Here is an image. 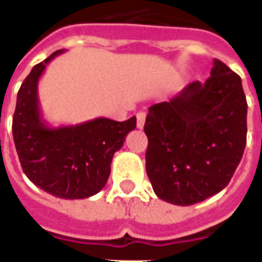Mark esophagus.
Instances as JSON below:
<instances>
[{"label": "esophagus", "instance_id": "obj_1", "mask_svg": "<svg viewBox=\"0 0 262 262\" xmlns=\"http://www.w3.org/2000/svg\"><path fill=\"white\" fill-rule=\"evenodd\" d=\"M136 118H137V127H139V129H143L144 122H146V113L139 112L136 115Z\"/></svg>", "mask_w": 262, "mask_h": 262}]
</instances>
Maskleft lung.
Segmentation results:
<instances>
[{
	"label": "left lung",
	"instance_id": "left-lung-1",
	"mask_svg": "<svg viewBox=\"0 0 262 262\" xmlns=\"http://www.w3.org/2000/svg\"><path fill=\"white\" fill-rule=\"evenodd\" d=\"M146 173L159 199L191 206L226 187L247 143V99L238 75L214 59L169 102L150 106Z\"/></svg>",
	"mask_w": 262,
	"mask_h": 262
}]
</instances>
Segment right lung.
Here are the masks:
<instances>
[{
    "label": "right lung",
    "mask_w": 262,
    "mask_h": 262,
    "mask_svg": "<svg viewBox=\"0 0 262 262\" xmlns=\"http://www.w3.org/2000/svg\"><path fill=\"white\" fill-rule=\"evenodd\" d=\"M59 49L32 68L16 96L12 136L24 173L49 194L79 200L105 187L113 155L136 127V118L125 122L96 118L83 123L52 127L42 118L38 83Z\"/></svg>",
    "instance_id": "right-lung-1"
}]
</instances>
